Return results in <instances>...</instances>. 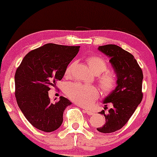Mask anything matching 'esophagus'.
I'll return each mask as SVG.
<instances>
[{
	"instance_id": "esophagus-1",
	"label": "esophagus",
	"mask_w": 157,
	"mask_h": 157,
	"mask_svg": "<svg viewBox=\"0 0 157 157\" xmlns=\"http://www.w3.org/2000/svg\"><path fill=\"white\" fill-rule=\"evenodd\" d=\"M83 111H84V112L86 113H87L88 115H93V113H94L92 111H89V110H87V109H83Z\"/></svg>"
}]
</instances>
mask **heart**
<instances>
[{"label": "heart", "instance_id": "1", "mask_svg": "<svg viewBox=\"0 0 157 157\" xmlns=\"http://www.w3.org/2000/svg\"><path fill=\"white\" fill-rule=\"evenodd\" d=\"M87 63L94 73L96 75L101 74L98 79L99 83L102 91L107 94L112 92L116 88L117 80L114 74L111 71H105L108 68L106 61L98 56H91L88 58ZM72 67L73 65L71 64L66 68L65 72L66 76H69L71 75ZM65 93L68 98L85 107H89L92 105L93 102L98 97V91L94 86H86L79 82L68 83L65 87Z\"/></svg>", "mask_w": 157, "mask_h": 157}]
</instances>
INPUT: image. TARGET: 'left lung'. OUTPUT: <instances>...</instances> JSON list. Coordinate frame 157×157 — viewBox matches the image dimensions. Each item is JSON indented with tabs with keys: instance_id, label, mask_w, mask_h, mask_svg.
Here are the masks:
<instances>
[{
	"instance_id": "8db88e82",
	"label": "left lung",
	"mask_w": 157,
	"mask_h": 157,
	"mask_svg": "<svg viewBox=\"0 0 157 157\" xmlns=\"http://www.w3.org/2000/svg\"><path fill=\"white\" fill-rule=\"evenodd\" d=\"M99 51L110 57L109 62L117 78V86L104 99L103 103L112 104L105 117V124L97 130L101 133H112L127 123L143 97L142 92L143 74L134 57L128 52L113 44L99 46Z\"/></svg>"
}]
</instances>
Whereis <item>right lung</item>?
I'll return each mask as SVG.
<instances>
[{"instance_id":"add662e5","label":"right lung","mask_w":157,"mask_h":157,"mask_svg":"<svg viewBox=\"0 0 157 157\" xmlns=\"http://www.w3.org/2000/svg\"><path fill=\"white\" fill-rule=\"evenodd\" d=\"M80 46L47 44L29 52L15 75V97L25 117L34 127L52 132L63 123V114L71 102L64 97L52 102L48 92L62 80Z\"/></svg>"}]
</instances>
